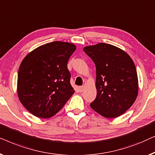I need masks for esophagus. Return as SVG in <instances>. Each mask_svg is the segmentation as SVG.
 <instances>
[{"label": "esophagus", "instance_id": "esophagus-1", "mask_svg": "<svg viewBox=\"0 0 155 155\" xmlns=\"http://www.w3.org/2000/svg\"><path fill=\"white\" fill-rule=\"evenodd\" d=\"M84 86H80L79 88H78V91H79V92L81 93V92H82L83 91H84Z\"/></svg>", "mask_w": 155, "mask_h": 155}]
</instances>
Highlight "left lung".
Segmentation results:
<instances>
[{"label":"left lung","instance_id":"1","mask_svg":"<svg viewBox=\"0 0 155 155\" xmlns=\"http://www.w3.org/2000/svg\"><path fill=\"white\" fill-rule=\"evenodd\" d=\"M84 51L96 67L97 95L91 108L106 118L123 114L138 95V76L132 59L119 48L103 43L85 47Z\"/></svg>","mask_w":155,"mask_h":155}]
</instances>
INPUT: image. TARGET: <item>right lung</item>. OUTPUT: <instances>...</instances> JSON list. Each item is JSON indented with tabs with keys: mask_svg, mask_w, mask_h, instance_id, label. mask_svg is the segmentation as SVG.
<instances>
[{
	"mask_svg": "<svg viewBox=\"0 0 155 155\" xmlns=\"http://www.w3.org/2000/svg\"><path fill=\"white\" fill-rule=\"evenodd\" d=\"M75 50L72 43L54 41L37 48L22 60L17 76V94L34 116H54L74 94L67 62Z\"/></svg>",
	"mask_w": 155,
	"mask_h": 155,
	"instance_id": "1",
	"label": "right lung"
}]
</instances>
